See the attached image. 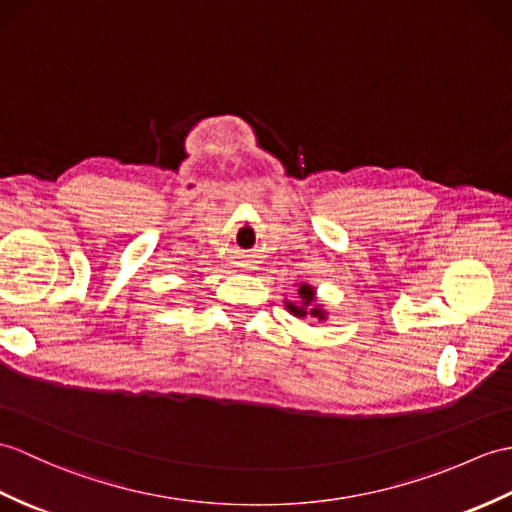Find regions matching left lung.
I'll list each match as a JSON object with an SVG mask.
<instances>
[{"instance_id": "1", "label": "left lung", "mask_w": 512, "mask_h": 512, "mask_svg": "<svg viewBox=\"0 0 512 512\" xmlns=\"http://www.w3.org/2000/svg\"><path fill=\"white\" fill-rule=\"evenodd\" d=\"M299 296H301V305H294V303H288V310L294 314V316H318V318H323V310H320V307H314V310H307V307L312 305V301H314V290H312V285H301L299 288Z\"/></svg>"}]
</instances>
